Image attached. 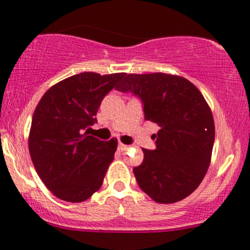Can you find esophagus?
Masks as SVG:
<instances>
[{
	"label": "esophagus",
	"mask_w": 250,
	"mask_h": 250,
	"mask_svg": "<svg viewBox=\"0 0 250 250\" xmlns=\"http://www.w3.org/2000/svg\"><path fill=\"white\" fill-rule=\"evenodd\" d=\"M127 149H129V146H127V145L123 144V143H119V150H120V151H125V150H127Z\"/></svg>",
	"instance_id": "esophagus-1"
}]
</instances>
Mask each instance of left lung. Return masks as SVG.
<instances>
[{
	"label": "left lung",
	"instance_id": "8db88e82",
	"mask_svg": "<svg viewBox=\"0 0 250 250\" xmlns=\"http://www.w3.org/2000/svg\"><path fill=\"white\" fill-rule=\"evenodd\" d=\"M115 89L139 96L145 120L160 127L156 147L143 149L144 160L134 167L141 190L160 204L190 195L207 174L215 138L202 92L184 77L163 72L130 74Z\"/></svg>",
	"mask_w": 250,
	"mask_h": 250
}]
</instances>
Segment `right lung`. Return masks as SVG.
Wrapping results in <instances>:
<instances>
[{
    "label": "right lung",
    "mask_w": 250,
    "mask_h": 250,
    "mask_svg": "<svg viewBox=\"0 0 250 250\" xmlns=\"http://www.w3.org/2000/svg\"><path fill=\"white\" fill-rule=\"evenodd\" d=\"M125 75L81 72L50 87L37 104L28 150L40 179L59 199L85 202L103 185L118 140H99L87 130L103 99Z\"/></svg>",
    "instance_id": "add662e5"
}]
</instances>
